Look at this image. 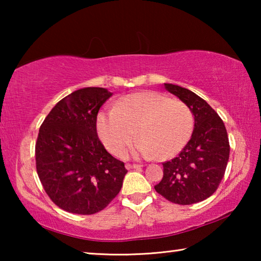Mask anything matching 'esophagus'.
<instances>
[{
    "label": "esophagus",
    "mask_w": 261,
    "mask_h": 261,
    "mask_svg": "<svg viewBox=\"0 0 261 261\" xmlns=\"http://www.w3.org/2000/svg\"><path fill=\"white\" fill-rule=\"evenodd\" d=\"M140 167H141L140 165H129V163H127V165H125L126 169H139Z\"/></svg>",
    "instance_id": "esophagus-1"
}]
</instances>
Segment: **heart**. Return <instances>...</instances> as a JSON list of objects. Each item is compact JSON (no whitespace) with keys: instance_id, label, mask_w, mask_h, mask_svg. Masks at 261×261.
Here are the masks:
<instances>
[{"instance_id":"obj_1","label":"heart","mask_w":261,"mask_h":261,"mask_svg":"<svg viewBox=\"0 0 261 261\" xmlns=\"http://www.w3.org/2000/svg\"><path fill=\"white\" fill-rule=\"evenodd\" d=\"M96 130L106 148L116 156L124 153L137 136L135 155L173 158L187 146L194 130L192 110L156 92L126 95L115 109L101 112Z\"/></svg>"}]
</instances>
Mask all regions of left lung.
Listing matches in <instances>:
<instances>
[{"mask_svg":"<svg viewBox=\"0 0 261 261\" xmlns=\"http://www.w3.org/2000/svg\"><path fill=\"white\" fill-rule=\"evenodd\" d=\"M165 87L192 110L194 130L182 152L162 163L163 177L154 189L174 204H196L211 197L223 178L230 152L227 130L218 113L200 96L173 84Z\"/></svg>","mask_w":261,"mask_h":261,"instance_id":"8db88e82","label":"left lung"}]
</instances>
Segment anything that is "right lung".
<instances>
[{
	"label": "right lung",
	"instance_id": "1",
	"mask_svg": "<svg viewBox=\"0 0 261 261\" xmlns=\"http://www.w3.org/2000/svg\"><path fill=\"white\" fill-rule=\"evenodd\" d=\"M112 95L102 87L74 91L55 105L39 130L38 176L51 201L70 213L102 211L121 191L127 173L96 134L99 109Z\"/></svg>",
	"mask_w": 261,
	"mask_h": 261
}]
</instances>
